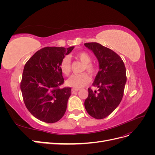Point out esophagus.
Listing matches in <instances>:
<instances>
[{
  "mask_svg": "<svg viewBox=\"0 0 155 155\" xmlns=\"http://www.w3.org/2000/svg\"><path fill=\"white\" fill-rule=\"evenodd\" d=\"M79 91V89H76V88H72V94H75L76 92H78Z\"/></svg>",
  "mask_w": 155,
  "mask_h": 155,
  "instance_id": "34e87169",
  "label": "esophagus"
}]
</instances>
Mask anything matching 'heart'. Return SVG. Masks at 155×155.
I'll use <instances>...</instances> for the list:
<instances>
[{"instance_id":"heart-1","label":"heart","mask_w":155,"mask_h":155,"mask_svg":"<svg viewBox=\"0 0 155 155\" xmlns=\"http://www.w3.org/2000/svg\"><path fill=\"white\" fill-rule=\"evenodd\" d=\"M76 57L84 63L83 71L87 70L89 74L94 75L97 72V68L91 62L92 58L91 55L86 51H81L76 55ZM59 68L64 76H68L71 72V63L68 57L63 58L59 63ZM91 81V78L86 73L72 75L67 81V85L73 88H81Z\"/></svg>"}]
</instances>
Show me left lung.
<instances>
[{"instance_id":"left-lung-1","label":"left lung","mask_w":155,"mask_h":155,"mask_svg":"<svg viewBox=\"0 0 155 155\" xmlns=\"http://www.w3.org/2000/svg\"><path fill=\"white\" fill-rule=\"evenodd\" d=\"M98 60L100 70L92 85L97 91L88 88V96L85 107L89 115L96 119H104L113 112L122 100L127 81L123 60L113 50L97 43H87Z\"/></svg>"}]
</instances>
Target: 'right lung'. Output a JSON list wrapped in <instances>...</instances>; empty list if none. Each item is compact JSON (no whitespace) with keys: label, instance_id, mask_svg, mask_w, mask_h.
<instances>
[{"label":"right lung","instance_id":"obj_1","mask_svg":"<svg viewBox=\"0 0 155 155\" xmlns=\"http://www.w3.org/2000/svg\"><path fill=\"white\" fill-rule=\"evenodd\" d=\"M74 48L45 47L25 65L21 82L23 101L30 113L45 123L57 122L66 112L71 88H60L64 79L59 63Z\"/></svg>","mask_w":155,"mask_h":155}]
</instances>
